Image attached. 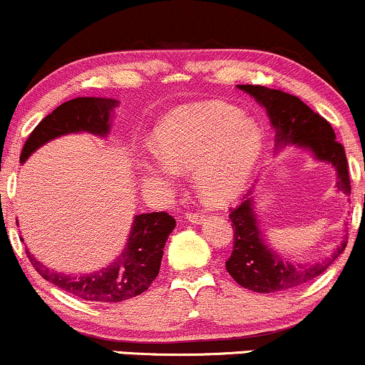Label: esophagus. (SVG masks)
<instances>
[{
    "instance_id": "esophagus-1",
    "label": "esophagus",
    "mask_w": 365,
    "mask_h": 365,
    "mask_svg": "<svg viewBox=\"0 0 365 365\" xmlns=\"http://www.w3.org/2000/svg\"><path fill=\"white\" fill-rule=\"evenodd\" d=\"M185 220L192 225H200L204 220H206V215H204V212H188Z\"/></svg>"
}]
</instances>
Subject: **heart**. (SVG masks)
<instances>
[{
	"label": "heart",
	"instance_id": "heart-1",
	"mask_svg": "<svg viewBox=\"0 0 365 365\" xmlns=\"http://www.w3.org/2000/svg\"><path fill=\"white\" fill-rule=\"evenodd\" d=\"M154 159H144V185H171V173L195 171V187L209 204L223 206L240 197L252 178L262 150L254 120L220 103L173 110L154 128Z\"/></svg>",
	"mask_w": 365,
	"mask_h": 365
}]
</instances>
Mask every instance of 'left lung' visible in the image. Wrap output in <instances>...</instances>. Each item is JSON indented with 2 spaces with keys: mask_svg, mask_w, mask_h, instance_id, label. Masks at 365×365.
I'll return each instance as SVG.
<instances>
[{
  "mask_svg": "<svg viewBox=\"0 0 365 365\" xmlns=\"http://www.w3.org/2000/svg\"><path fill=\"white\" fill-rule=\"evenodd\" d=\"M266 110L274 130V153L295 145L311 153L316 161L328 163L336 171V187L350 195L349 165L345 149L336 140L334 130L322 116L314 113L295 96L264 86H237ZM255 182L249 197L230 212L233 230V252L226 261V271L240 287L257 293L292 290L324 273L346 247V237L331 250L329 255L314 262H292L269 245L259 225L255 211Z\"/></svg>",
  "mask_w": 365,
  "mask_h": 365,
  "instance_id": "1",
  "label": "left lung"
}]
</instances>
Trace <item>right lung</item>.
<instances>
[{
	"label": "right lung",
	"mask_w": 365,
	"mask_h": 365,
	"mask_svg": "<svg viewBox=\"0 0 365 365\" xmlns=\"http://www.w3.org/2000/svg\"><path fill=\"white\" fill-rule=\"evenodd\" d=\"M116 99L75 98L63 103L34 128L25 142L20 163L44 144L68 133H91L96 137L110 135L113 110ZM175 220L168 212H145L133 216L123 250L106 267L92 273L65 274L37 261L27 250L29 261L46 282L72 293L77 299L99 304H115L140 295L156 279L161 266L163 250L170 233L175 230Z\"/></svg>",
	"instance_id": "add662e5"
}]
</instances>
